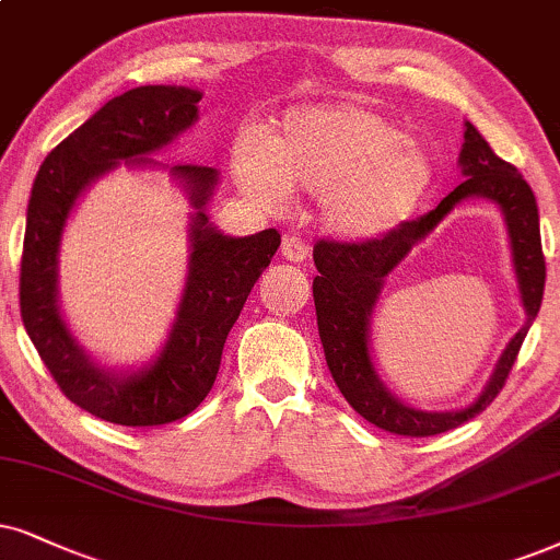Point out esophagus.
Wrapping results in <instances>:
<instances>
[{"label":"esophagus","instance_id":"obj_1","mask_svg":"<svg viewBox=\"0 0 560 560\" xmlns=\"http://www.w3.org/2000/svg\"><path fill=\"white\" fill-rule=\"evenodd\" d=\"M281 256H284L287 260H292V264H302V260H307V256H310V247L304 245L300 237L287 235L284 243H281Z\"/></svg>","mask_w":560,"mask_h":560}]
</instances>
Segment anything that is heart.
Listing matches in <instances>:
<instances>
[{"instance_id": "1", "label": "heart", "mask_w": 560, "mask_h": 560, "mask_svg": "<svg viewBox=\"0 0 560 560\" xmlns=\"http://www.w3.org/2000/svg\"><path fill=\"white\" fill-rule=\"evenodd\" d=\"M232 175L266 211L292 203L294 190L317 196L332 237L366 243L390 235L427 201L434 158L398 124L357 103L300 105L264 141L232 147Z\"/></svg>"}]
</instances>
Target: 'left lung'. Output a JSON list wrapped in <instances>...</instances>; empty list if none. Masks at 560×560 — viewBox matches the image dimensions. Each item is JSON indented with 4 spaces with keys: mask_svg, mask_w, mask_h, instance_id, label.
Wrapping results in <instances>:
<instances>
[{
    "mask_svg": "<svg viewBox=\"0 0 560 560\" xmlns=\"http://www.w3.org/2000/svg\"><path fill=\"white\" fill-rule=\"evenodd\" d=\"M465 180L442 198L429 214L406 222L390 235L366 243H328L315 245L313 258L317 276L313 281L317 330L325 351V362L336 380L338 390L349 406L374 427L400 436H434L457 429L459 423L478 416L497 398L512 372L516 353L522 349L529 325L540 313L545 289V258L540 243V214L527 180L493 154L488 141L476 126L465 121V144L457 160ZM468 197H483L497 202L505 217L513 265L526 310V325L515 334L502 352L494 374L479 398L457 411H421L400 401L373 366L369 351V325L384 279L397 267L412 247L422 242L448 211Z\"/></svg>",
    "mask_w": 560,
    "mask_h": 560,
    "instance_id": "left-lung-1",
    "label": "left lung"
}]
</instances>
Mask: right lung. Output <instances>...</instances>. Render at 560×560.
Wrapping results in <instances>:
<instances>
[{"label":"right lung","instance_id":"right-lung-1","mask_svg":"<svg viewBox=\"0 0 560 560\" xmlns=\"http://www.w3.org/2000/svg\"><path fill=\"white\" fill-rule=\"evenodd\" d=\"M203 92L147 84L113 97L48 154L35 175L20 264V313L61 393L97 419L160 427L188 416L214 385L228 332L281 235H224L209 222L219 170L162 165L152 158L198 121ZM167 168L191 203L189 276L163 349L137 368H105L68 328L58 302V253L79 198L110 168Z\"/></svg>","mask_w":560,"mask_h":560}]
</instances>
